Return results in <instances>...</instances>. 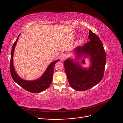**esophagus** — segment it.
Masks as SVG:
<instances>
[{
  "instance_id": "obj_1",
  "label": "esophagus",
  "mask_w": 123,
  "mask_h": 123,
  "mask_svg": "<svg viewBox=\"0 0 123 123\" xmlns=\"http://www.w3.org/2000/svg\"><path fill=\"white\" fill-rule=\"evenodd\" d=\"M67 58V55L65 54H63L61 55L60 56V59L62 60H65Z\"/></svg>"
}]
</instances>
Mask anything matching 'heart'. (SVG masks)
Returning <instances> with one entry per match:
<instances>
[{"mask_svg": "<svg viewBox=\"0 0 123 123\" xmlns=\"http://www.w3.org/2000/svg\"><path fill=\"white\" fill-rule=\"evenodd\" d=\"M83 42V39H80L79 41H78V43H82Z\"/></svg>", "mask_w": 123, "mask_h": 123, "instance_id": "1", "label": "heart"}]
</instances>
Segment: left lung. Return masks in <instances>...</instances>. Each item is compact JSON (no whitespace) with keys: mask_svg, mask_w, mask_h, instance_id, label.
Returning a JSON list of instances; mask_svg holds the SVG:
<instances>
[{"mask_svg":"<svg viewBox=\"0 0 123 123\" xmlns=\"http://www.w3.org/2000/svg\"><path fill=\"white\" fill-rule=\"evenodd\" d=\"M90 41L75 49L78 57L86 54L91 59L88 69L83 68L78 63L71 59L64 62V68L68 83L77 91L89 90L98 84L102 79L106 65V52L102 41L97 35L89 31Z\"/></svg>","mask_w":123,"mask_h":123,"instance_id":"left-lung-1","label":"left lung"}]
</instances>
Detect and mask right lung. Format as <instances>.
<instances>
[{
  "label": "right lung",
  "mask_w": 123,
  "mask_h": 123,
  "mask_svg": "<svg viewBox=\"0 0 123 123\" xmlns=\"http://www.w3.org/2000/svg\"><path fill=\"white\" fill-rule=\"evenodd\" d=\"M19 35L17 37L15 42L13 43L11 51L10 69L12 77L15 83L28 92L31 93H39L42 92L48 89L51 84L52 81L54 68L56 63L59 60H57L50 64L43 75L37 80L34 81H26L21 79L16 74L15 71L12 61L14 48Z\"/></svg>",
  "instance_id": "1"
}]
</instances>
